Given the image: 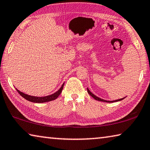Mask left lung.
<instances>
[{"label": "left lung", "mask_w": 150, "mask_h": 150, "mask_svg": "<svg viewBox=\"0 0 150 150\" xmlns=\"http://www.w3.org/2000/svg\"><path fill=\"white\" fill-rule=\"evenodd\" d=\"M87 92L89 94V95L92 96V97L94 98V99H95L96 100H99V101H102V102H106V103H113V102H117V101H120V100H123L124 98H120V99H118V100H104V99H102V98H100L99 97H98V96H95L94 94H93L91 92V91H89V89L87 88Z\"/></svg>", "instance_id": "1"}]
</instances>
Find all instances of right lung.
I'll list each match as a JSON object with an SVG mask.
<instances>
[{
	"label": "right lung",
	"mask_w": 150,
	"mask_h": 150,
	"mask_svg": "<svg viewBox=\"0 0 150 150\" xmlns=\"http://www.w3.org/2000/svg\"><path fill=\"white\" fill-rule=\"evenodd\" d=\"M63 86H64V83H63L62 87H60L59 89L58 90L57 92L54 93V94H52V95L45 96H41V97L26 95V94H25L24 93L21 92V91H20L19 90H18L17 88H16V89L18 91V93L20 95L22 96V97L24 98L25 99H26L27 100L30 101V102H32V103H43L49 102V101H52L56 99L61 94V93L62 92Z\"/></svg>",
	"instance_id": "obj_1"
}]
</instances>
